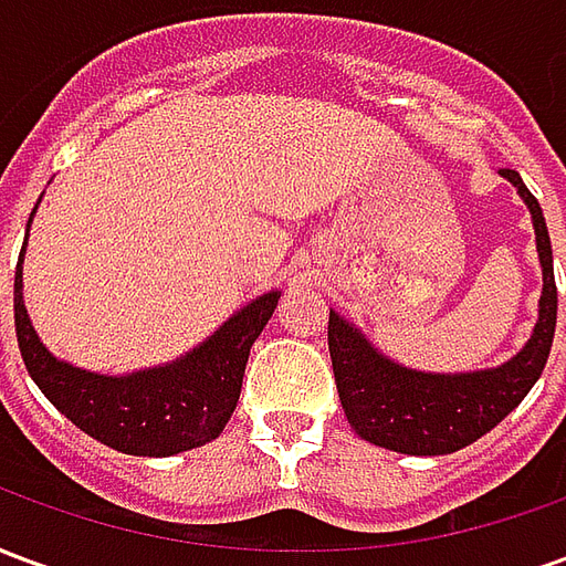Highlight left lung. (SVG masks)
Returning <instances> with one entry per match:
<instances>
[{"label":"left lung","mask_w":566,"mask_h":566,"mask_svg":"<svg viewBox=\"0 0 566 566\" xmlns=\"http://www.w3.org/2000/svg\"><path fill=\"white\" fill-rule=\"evenodd\" d=\"M500 175L518 187V197L534 218L536 254L543 266V296L534 336L518 355L494 369L454 376L418 373L388 360L364 339V333L331 312L327 345L339 400L357 437L373 446L400 454H451L497 427L543 376L558 321L552 242L543 209L524 187L522 175L515 169H500Z\"/></svg>","instance_id":"8db88e82"}]
</instances>
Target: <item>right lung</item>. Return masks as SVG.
I'll list each match as a JSON object with an SVG mask.
<instances>
[{"mask_svg": "<svg viewBox=\"0 0 566 566\" xmlns=\"http://www.w3.org/2000/svg\"><path fill=\"white\" fill-rule=\"evenodd\" d=\"M20 263L14 272V327L20 357L30 369L32 381L72 424L108 449L139 458H169L221 437L223 424L239 403L248 352L279 306V291L251 300L242 312L223 321L214 336L166 367L139 369L129 376H99L56 360L35 336L23 306Z\"/></svg>", "mask_w": 566, "mask_h": 566, "instance_id": "add662e5", "label": "right lung"}]
</instances>
